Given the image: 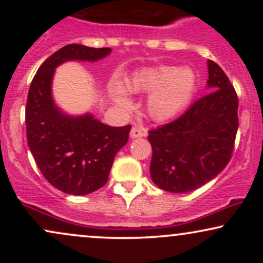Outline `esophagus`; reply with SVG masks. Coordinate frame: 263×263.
<instances>
[{"mask_svg":"<svg viewBox=\"0 0 263 263\" xmlns=\"http://www.w3.org/2000/svg\"><path fill=\"white\" fill-rule=\"evenodd\" d=\"M144 136V131L140 127H132L131 132H129V137L131 138H140Z\"/></svg>","mask_w":263,"mask_h":263,"instance_id":"obj_1","label":"esophagus"}]
</instances>
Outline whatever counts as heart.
<instances>
[{
    "label": "heart",
    "mask_w": 263,
    "mask_h": 263,
    "mask_svg": "<svg viewBox=\"0 0 263 263\" xmlns=\"http://www.w3.org/2000/svg\"><path fill=\"white\" fill-rule=\"evenodd\" d=\"M197 87V77L190 69L159 65L136 70L127 80L131 93H151L147 100V111L155 121H168L182 112ZM111 98L121 110L132 108L126 87L119 79L108 85Z\"/></svg>",
    "instance_id": "heart-1"
}]
</instances>
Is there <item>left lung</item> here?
<instances>
[{"label": "left lung", "instance_id": "left-lung-1", "mask_svg": "<svg viewBox=\"0 0 263 263\" xmlns=\"http://www.w3.org/2000/svg\"><path fill=\"white\" fill-rule=\"evenodd\" d=\"M206 95L186 112L148 132L151 178L172 193H188L210 182L226 167L238 127V99L220 66L208 60Z\"/></svg>", "mask_w": 263, "mask_h": 263}]
</instances>
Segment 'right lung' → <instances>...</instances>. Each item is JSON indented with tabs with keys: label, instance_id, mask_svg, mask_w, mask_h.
<instances>
[{
	"label": "right lung",
	"instance_id": "1",
	"mask_svg": "<svg viewBox=\"0 0 263 263\" xmlns=\"http://www.w3.org/2000/svg\"><path fill=\"white\" fill-rule=\"evenodd\" d=\"M111 48L68 44L39 66L26 105L27 141L45 179L66 194L86 195L106 184L116 153L127 143L131 125L112 127L91 114L62 112L52 96L55 68L68 60L96 62Z\"/></svg>",
	"mask_w": 263,
	"mask_h": 263
}]
</instances>
